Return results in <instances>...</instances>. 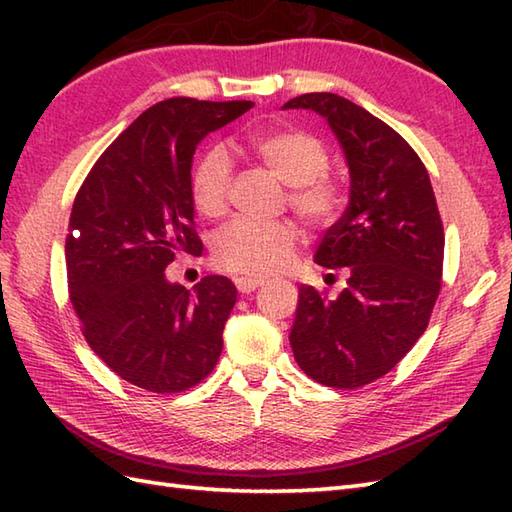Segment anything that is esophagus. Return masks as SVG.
Segmentation results:
<instances>
[{"mask_svg":"<svg viewBox=\"0 0 512 512\" xmlns=\"http://www.w3.org/2000/svg\"><path fill=\"white\" fill-rule=\"evenodd\" d=\"M235 286L239 292H242V295H250V292H255L259 286H264V281L253 279V277H237Z\"/></svg>","mask_w":512,"mask_h":512,"instance_id":"esophagus-1","label":"esophagus"}]
</instances>
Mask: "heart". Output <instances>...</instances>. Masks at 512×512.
Wrapping results in <instances>:
<instances>
[{
  "label": "heart",
  "mask_w": 512,
  "mask_h": 512,
  "mask_svg": "<svg viewBox=\"0 0 512 512\" xmlns=\"http://www.w3.org/2000/svg\"><path fill=\"white\" fill-rule=\"evenodd\" d=\"M246 151L275 178L288 184V206L312 231H328L341 220L347 189L330 169V149L299 127H277L246 138ZM233 162L220 145L206 147L189 171V198L202 217L217 220L228 211ZM301 246L290 220H235L213 239L215 264L228 273L264 279L292 266Z\"/></svg>",
  "instance_id": "heart-1"
}]
</instances>
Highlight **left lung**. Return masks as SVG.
Masks as SVG:
<instances>
[{
	"label": "left lung",
	"mask_w": 512,
	"mask_h": 512,
	"mask_svg": "<svg viewBox=\"0 0 512 512\" xmlns=\"http://www.w3.org/2000/svg\"><path fill=\"white\" fill-rule=\"evenodd\" d=\"M284 107L328 118L352 178L350 204L317 250V264L345 270L347 286L336 299L299 288L290 345L312 380L356 389L394 369L427 330L442 288V217L427 169L396 129L330 92Z\"/></svg>",
	"instance_id": "left-lung-1"
}]
</instances>
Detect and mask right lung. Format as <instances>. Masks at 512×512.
I'll return each mask as SVG.
<instances>
[{
  "label": "right lung",
  "instance_id": "right-lung-1",
  "mask_svg": "<svg viewBox=\"0 0 512 512\" xmlns=\"http://www.w3.org/2000/svg\"><path fill=\"white\" fill-rule=\"evenodd\" d=\"M250 101H160L140 114L76 193L65 268L68 295L85 341L127 383L180 394L213 372L237 290L204 277L193 290L169 284L176 255H202L189 198L200 140Z\"/></svg>",
  "mask_w": 512,
  "mask_h": 512
}]
</instances>
